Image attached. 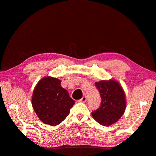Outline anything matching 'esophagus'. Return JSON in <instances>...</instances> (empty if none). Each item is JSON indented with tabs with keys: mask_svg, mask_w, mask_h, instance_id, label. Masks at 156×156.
Instances as JSON below:
<instances>
[{
	"mask_svg": "<svg viewBox=\"0 0 156 156\" xmlns=\"http://www.w3.org/2000/svg\"><path fill=\"white\" fill-rule=\"evenodd\" d=\"M87 101V96H83L81 100H79V101H81V102H85Z\"/></svg>",
	"mask_w": 156,
	"mask_h": 156,
	"instance_id": "obj_1",
	"label": "esophagus"
}]
</instances>
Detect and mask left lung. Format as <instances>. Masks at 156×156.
Wrapping results in <instances>:
<instances>
[{
	"label": "left lung",
	"mask_w": 156,
	"mask_h": 156,
	"mask_svg": "<svg viewBox=\"0 0 156 156\" xmlns=\"http://www.w3.org/2000/svg\"><path fill=\"white\" fill-rule=\"evenodd\" d=\"M95 86L100 92L101 101L100 107L92 111V115L101 125L110 126L119 120L125 111L124 92L119 83L113 80L96 82Z\"/></svg>",
	"instance_id": "left-lung-1"
}]
</instances>
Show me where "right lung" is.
Masks as SVG:
<instances>
[{
	"mask_svg": "<svg viewBox=\"0 0 156 156\" xmlns=\"http://www.w3.org/2000/svg\"><path fill=\"white\" fill-rule=\"evenodd\" d=\"M56 78L45 77L36 86L32 98V107L44 124L57 126L69 114L75 104L68 92Z\"/></svg>",
	"mask_w": 156,
	"mask_h": 156,
	"instance_id": "add662e5",
	"label": "right lung"
}]
</instances>
